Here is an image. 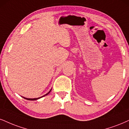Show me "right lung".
<instances>
[{
  "label": "right lung",
  "mask_w": 129,
  "mask_h": 129,
  "mask_svg": "<svg viewBox=\"0 0 129 129\" xmlns=\"http://www.w3.org/2000/svg\"><path fill=\"white\" fill-rule=\"evenodd\" d=\"M51 91V90H50V91L48 92V93H47V94H45V95H44V96H41V97H40V98H34V99H30V98H24V97H23V98H24V99H27V100H28V101H36V100H38V99H40V98H43V97L44 96H47V95H48V94L49 93H50V91Z\"/></svg>",
  "instance_id": "obj_1"
}]
</instances>
